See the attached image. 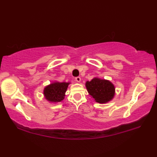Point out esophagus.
Listing matches in <instances>:
<instances>
[{
	"label": "esophagus",
	"mask_w": 157,
	"mask_h": 157,
	"mask_svg": "<svg viewBox=\"0 0 157 157\" xmlns=\"http://www.w3.org/2000/svg\"><path fill=\"white\" fill-rule=\"evenodd\" d=\"M75 81L77 82H81V78H79V77H77V78H75Z\"/></svg>",
	"instance_id": "1"
}]
</instances>
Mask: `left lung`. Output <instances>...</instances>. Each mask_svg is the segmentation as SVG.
I'll list each match as a JSON object with an SVG mask.
<instances>
[{"instance_id": "8db88e82", "label": "left lung", "mask_w": 157, "mask_h": 157, "mask_svg": "<svg viewBox=\"0 0 157 157\" xmlns=\"http://www.w3.org/2000/svg\"><path fill=\"white\" fill-rule=\"evenodd\" d=\"M85 86L91 97L100 104L110 102L115 96V86L108 79L95 77L91 81H87Z\"/></svg>"}]
</instances>
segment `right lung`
I'll use <instances>...</instances> for the list:
<instances>
[{"label": "right lung", "mask_w": 157, "mask_h": 157, "mask_svg": "<svg viewBox=\"0 0 157 157\" xmlns=\"http://www.w3.org/2000/svg\"><path fill=\"white\" fill-rule=\"evenodd\" d=\"M71 82L54 81L44 89L43 94L48 102L56 104L64 99L65 94Z\"/></svg>", "instance_id": "add662e5"}]
</instances>
